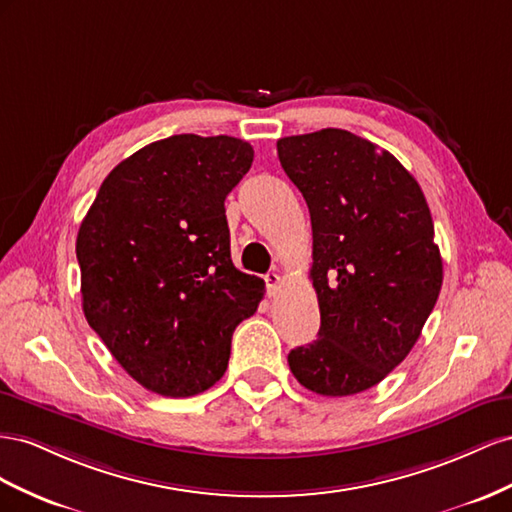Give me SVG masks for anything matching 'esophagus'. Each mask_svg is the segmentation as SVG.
I'll return each instance as SVG.
<instances>
[{
  "label": "esophagus",
  "mask_w": 512,
  "mask_h": 512,
  "mask_svg": "<svg viewBox=\"0 0 512 512\" xmlns=\"http://www.w3.org/2000/svg\"><path fill=\"white\" fill-rule=\"evenodd\" d=\"M281 285H283V281H281V276L276 274V272H270V274H266V287H268V296H276V291L281 289Z\"/></svg>",
  "instance_id": "obj_1"
}]
</instances>
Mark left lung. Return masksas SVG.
<instances>
[{
    "mask_svg": "<svg viewBox=\"0 0 512 512\" xmlns=\"http://www.w3.org/2000/svg\"><path fill=\"white\" fill-rule=\"evenodd\" d=\"M311 214L321 326L291 349L298 382L324 397L369 390L412 352L442 289L433 218L414 175L349 130L276 141Z\"/></svg>",
    "mask_w": 512,
    "mask_h": 512,
    "instance_id": "8db88e82",
    "label": "left lung"
}]
</instances>
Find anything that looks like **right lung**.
<instances>
[{
    "instance_id": "add662e5",
    "label": "right lung",
    "mask_w": 512,
    "mask_h": 512,
    "mask_svg": "<svg viewBox=\"0 0 512 512\" xmlns=\"http://www.w3.org/2000/svg\"><path fill=\"white\" fill-rule=\"evenodd\" d=\"M253 154L227 135L154 141L107 175L79 227L87 324L163 397L214 386L233 330L264 298V281L233 266L225 216Z\"/></svg>"
}]
</instances>
